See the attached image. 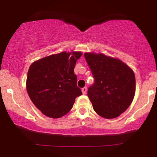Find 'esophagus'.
<instances>
[{
  "mask_svg": "<svg viewBox=\"0 0 157 157\" xmlns=\"http://www.w3.org/2000/svg\"><path fill=\"white\" fill-rule=\"evenodd\" d=\"M82 93L84 94H86V92H87V87H84L83 88H82Z\"/></svg>",
  "mask_w": 157,
  "mask_h": 157,
  "instance_id": "obj_1",
  "label": "esophagus"
}]
</instances>
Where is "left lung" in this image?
Returning a JSON list of instances; mask_svg holds the SVG:
<instances>
[{
    "label": "left lung",
    "mask_w": 157,
    "mask_h": 157,
    "mask_svg": "<svg viewBox=\"0 0 157 157\" xmlns=\"http://www.w3.org/2000/svg\"><path fill=\"white\" fill-rule=\"evenodd\" d=\"M84 56L94 78L87 91L94 110L104 118L117 117L134 99L136 82L133 70L119 59L101 53L86 52Z\"/></svg>",
    "instance_id": "left-lung-1"
}]
</instances>
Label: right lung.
Returning <instances> with one entry per match:
<instances>
[{"label": "right lung", "instance_id": "add662e5", "mask_svg": "<svg viewBox=\"0 0 157 157\" xmlns=\"http://www.w3.org/2000/svg\"><path fill=\"white\" fill-rule=\"evenodd\" d=\"M80 52L52 55L30 66L26 89L30 100L42 113L51 118L65 115L72 108L81 90L77 86L74 68Z\"/></svg>", "mask_w": 157, "mask_h": 157}]
</instances>
